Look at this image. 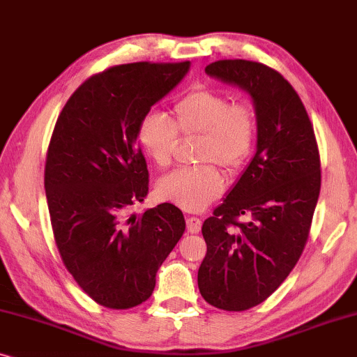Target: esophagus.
<instances>
[{"label": "esophagus", "mask_w": 357, "mask_h": 357, "mask_svg": "<svg viewBox=\"0 0 357 357\" xmlns=\"http://www.w3.org/2000/svg\"><path fill=\"white\" fill-rule=\"evenodd\" d=\"M188 230L191 231V234H199L201 231V227H202V220L199 217H188Z\"/></svg>", "instance_id": "obj_1"}]
</instances>
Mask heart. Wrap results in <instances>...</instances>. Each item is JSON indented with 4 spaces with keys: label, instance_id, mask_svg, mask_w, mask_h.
I'll return each mask as SVG.
<instances>
[{
    "label": "heart",
    "instance_id": "b5f03b06",
    "mask_svg": "<svg viewBox=\"0 0 357 357\" xmlns=\"http://www.w3.org/2000/svg\"><path fill=\"white\" fill-rule=\"evenodd\" d=\"M178 135L201 140L196 158L206 165L184 166L163 176L156 192L186 211H201L225 189V179L215 165L235 174L253 153L258 121L250 104L230 102L225 94L201 88L174 104L173 121L161 112H149L137 129L140 146L158 168L173 161Z\"/></svg>",
    "mask_w": 357,
    "mask_h": 357
}]
</instances>
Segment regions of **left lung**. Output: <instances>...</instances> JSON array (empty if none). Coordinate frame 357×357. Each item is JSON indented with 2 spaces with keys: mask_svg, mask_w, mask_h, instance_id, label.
<instances>
[{
  "mask_svg": "<svg viewBox=\"0 0 357 357\" xmlns=\"http://www.w3.org/2000/svg\"><path fill=\"white\" fill-rule=\"evenodd\" d=\"M206 73L243 88L258 121L256 155L202 225L197 273L204 301L227 312L264 302L286 281L310 234L321 186L320 151L303 104L284 76L250 60H218ZM248 215V222H240Z\"/></svg>",
  "mask_w": 357,
  "mask_h": 357,
  "instance_id": "1",
  "label": "left lung"
}]
</instances>
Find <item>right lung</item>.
I'll return each mask as SVG.
<instances>
[{"instance_id":"1","label":"right lung","mask_w":357,"mask_h":357,"mask_svg":"<svg viewBox=\"0 0 357 357\" xmlns=\"http://www.w3.org/2000/svg\"><path fill=\"white\" fill-rule=\"evenodd\" d=\"M188 70L189 61H137L89 76L52 132L44 184L55 245L76 284L112 310L151 296L156 271L186 228L169 202L129 211L149 192L140 119Z\"/></svg>"}]
</instances>
